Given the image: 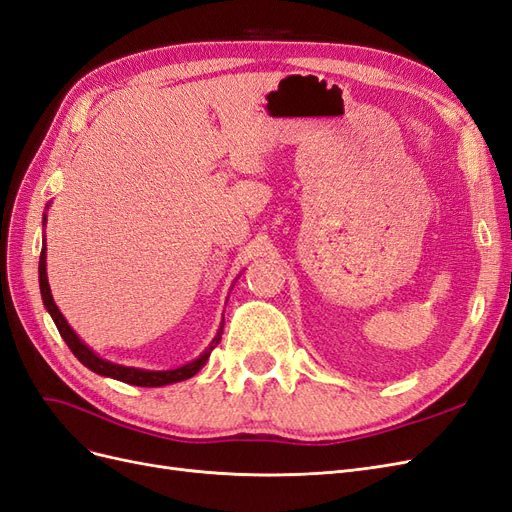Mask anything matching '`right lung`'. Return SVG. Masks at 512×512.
<instances>
[{
  "label": "right lung",
  "mask_w": 512,
  "mask_h": 512,
  "mask_svg": "<svg viewBox=\"0 0 512 512\" xmlns=\"http://www.w3.org/2000/svg\"><path fill=\"white\" fill-rule=\"evenodd\" d=\"M46 217V214H44ZM46 221V219H44ZM38 272H40V291H42V300H44V306L46 310L51 312V317L59 329L61 338L65 340V344L70 346V351L78 357L80 364H85L89 370L102 374V376H110V378H117V381H123V383H129V385H138V387H161V385H170V383H178V381H185V378H191L193 374H197V370H200L206 359L210 355V351L214 349V346L219 344L221 340V334H223V327H219V334L214 336V340L210 342L208 349L197 357L195 361H191V364L183 366V368H176V370H166V372H148V370H138V368H125V366H119V364H110V361L97 357L89 346H85L80 342V338L72 332V327L68 325V321L63 319V315L59 312L57 304L53 302V295H51V287H48V280H46V255H44V249L40 253V266H38Z\"/></svg>",
  "instance_id": "right-lung-1"
}]
</instances>
